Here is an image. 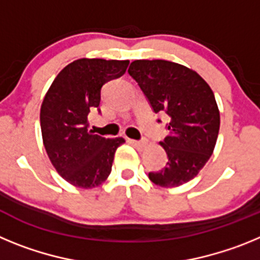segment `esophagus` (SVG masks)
<instances>
[{
    "label": "esophagus",
    "mask_w": 260,
    "mask_h": 260,
    "mask_svg": "<svg viewBox=\"0 0 260 260\" xmlns=\"http://www.w3.org/2000/svg\"><path fill=\"white\" fill-rule=\"evenodd\" d=\"M127 142L130 144H133L134 147H137V148H144L147 144L146 141H134V139H127Z\"/></svg>",
    "instance_id": "obj_1"
}]
</instances>
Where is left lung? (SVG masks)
Instances as JSON below:
<instances>
[{
    "instance_id": "1",
    "label": "left lung",
    "mask_w": 260,
    "mask_h": 260,
    "mask_svg": "<svg viewBox=\"0 0 260 260\" xmlns=\"http://www.w3.org/2000/svg\"><path fill=\"white\" fill-rule=\"evenodd\" d=\"M128 74L153 112L171 117L169 134L160 142L167 167L148 173L150 180L161 187L189 182L210 160L219 135L220 112L212 89L197 71L165 59L133 61Z\"/></svg>"
}]
</instances>
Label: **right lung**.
I'll return each instance as SVG.
<instances>
[{"label": "right lung", "mask_w": 260, "mask_h": 260, "mask_svg": "<svg viewBox=\"0 0 260 260\" xmlns=\"http://www.w3.org/2000/svg\"><path fill=\"white\" fill-rule=\"evenodd\" d=\"M128 61L80 58L59 71L40 109L43 143L59 176L80 189L102 185L125 139H107L88 130V113L99 109L102 88L125 74Z\"/></svg>", "instance_id": "1"}]
</instances>
